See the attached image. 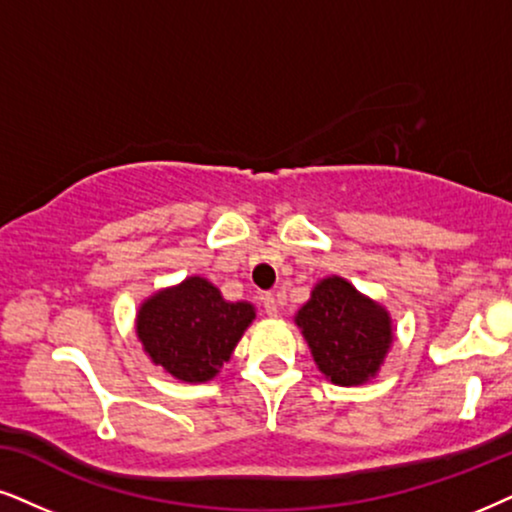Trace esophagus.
I'll return each instance as SVG.
<instances>
[{"label": "esophagus", "instance_id": "1", "mask_svg": "<svg viewBox=\"0 0 512 512\" xmlns=\"http://www.w3.org/2000/svg\"><path fill=\"white\" fill-rule=\"evenodd\" d=\"M262 304H264V312H267L269 316H276L278 314V304H276L274 293H264L262 295Z\"/></svg>", "mask_w": 512, "mask_h": 512}]
</instances>
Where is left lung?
Here are the masks:
<instances>
[{"mask_svg": "<svg viewBox=\"0 0 512 512\" xmlns=\"http://www.w3.org/2000/svg\"><path fill=\"white\" fill-rule=\"evenodd\" d=\"M293 319L316 368L333 385L357 387L373 380L394 342L390 312L335 274L316 283Z\"/></svg>", "mask_w": 512, "mask_h": 512, "instance_id": "8db88e82", "label": "left lung"}]
</instances>
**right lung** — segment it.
<instances>
[{"label":"right lung","instance_id":"add662e5","mask_svg":"<svg viewBox=\"0 0 512 512\" xmlns=\"http://www.w3.org/2000/svg\"><path fill=\"white\" fill-rule=\"evenodd\" d=\"M255 316V304L224 300L208 278L186 276L139 304L134 331L155 366L196 385L219 375Z\"/></svg>","mask_w":512,"mask_h":512}]
</instances>
